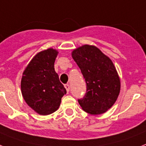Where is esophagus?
<instances>
[{
  "label": "esophagus",
  "mask_w": 146,
  "mask_h": 146,
  "mask_svg": "<svg viewBox=\"0 0 146 146\" xmlns=\"http://www.w3.org/2000/svg\"><path fill=\"white\" fill-rule=\"evenodd\" d=\"M64 87L65 88H66V90H67V93H68V92H70V85L69 84H65Z\"/></svg>",
  "instance_id": "esophagus-1"
}]
</instances>
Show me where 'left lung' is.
I'll list each match as a JSON object with an SVG mask.
<instances>
[{"mask_svg":"<svg viewBox=\"0 0 146 146\" xmlns=\"http://www.w3.org/2000/svg\"><path fill=\"white\" fill-rule=\"evenodd\" d=\"M72 57L86 82V93L79 99L85 112L92 115L106 112L113 106L120 92V79L111 59L94 46L76 48Z\"/></svg>","mask_w":146,"mask_h":146,"instance_id":"1","label":"left lung"}]
</instances>
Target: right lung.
<instances>
[{"label":"right lung","instance_id":"1","mask_svg":"<svg viewBox=\"0 0 146 146\" xmlns=\"http://www.w3.org/2000/svg\"><path fill=\"white\" fill-rule=\"evenodd\" d=\"M58 51L48 48L37 53L23 72L21 90L24 100L38 114L49 115L60 106L67 91L54 71Z\"/></svg>","mask_w":146,"mask_h":146}]
</instances>
